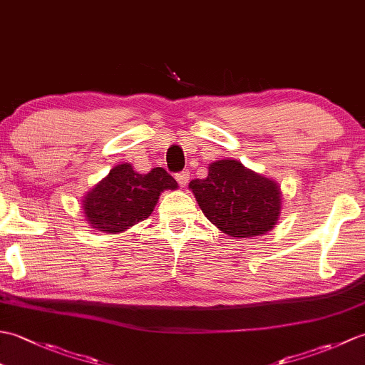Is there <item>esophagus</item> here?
<instances>
[{"label": "esophagus", "instance_id": "obj_1", "mask_svg": "<svg viewBox=\"0 0 365 365\" xmlns=\"http://www.w3.org/2000/svg\"><path fill=\"white\" fill-rule=\"evenodd\" d=\"M175 178H177V182H178V185H180V187H185V185L190 182V173H188V170H182V173H178L175 175Z\"/></svg>", "mask_w": 365, "mask_h": 365}]
</instances>
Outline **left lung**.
<instances>
[{
    "mask_svg": "<svg viewBox=\"0 0 365 365\" xmlns=\"http://www.w3.org/2000/svg\"><path fill=\"white\" fill-rule=\"evenodd\" d=\"M200 210L224 234L251 238L271 230L281 213V188L237 160H218L190 182Z\"/></svg>",
    "mask_w": 365,
    "mask_h": 365,
    "instance_id": "1",
    "label": "left lung"
}]
</instances>
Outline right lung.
I'll list each match as a JSON object with an SVG mask.
<instances>
[{
  "mask_svg": "<svg viewBox=\"0 0 365 365\" xmlns=\"http://www.w3.org/2000/svg\"><path fill=\"white\" fill-rule=\"evenodd\" d=\"M174 177L163 168L138 174L128 163L114 166L83 199V210L92 227L118 234L149 218L160 195L177 190Z\"/></svg>",
  "mask_w": 365,
  "mask_h": 365,
  "instance_id": "obj_1",
  "label": "right lung"
}]
</instances>
